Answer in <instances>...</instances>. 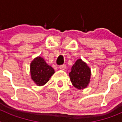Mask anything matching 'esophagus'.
Returning <instances> with one entry per match:
<instances>
[{
    "label": "esophagus",
    "instance_id": "34e87169",
    "mask_svg": "<svg viewBox=\"0 0 122 122\" xmlns=\"http://www.w3.org/2000/svg\"><path fill=\"white\" fill-rule=\"evenodd\" d=\"M59 68H60L61 70H65V69L66 68V65H60L59 66Z\"/></svg>",
    "mask_w": 122,
    "mask_h": 122
}]
</instances>
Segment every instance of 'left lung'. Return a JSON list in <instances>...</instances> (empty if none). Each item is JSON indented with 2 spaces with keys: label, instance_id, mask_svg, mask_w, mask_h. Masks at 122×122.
Returning a JSON list of instances; mask_svg holds the SVG:
<instances>
[{
  "label": "left lung",
  "instance_id": "obj_1",
  "mask_svg": "<svg viewBox=\"0 0 122 122\" xmlns=\"http://www.w3.org/2000/svg\"><path fill=\"white\" fill-rule=\"evenodd\" d=\"M72 84L77 89L86 88L90 82V69L81 59L77 60L69 74Z\"/></svg>",
  "mask_w": 122,
  "mask_h": 122
}]
</instances>
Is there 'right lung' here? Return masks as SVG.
I'll use <instances>...</instances> for the list:
<instances>
[{
  "label": "right lung",
  "instance_id": "obj_1",
  "mask_svg": "<svg viewBox=\"0 0 122 122\" xmlns=\"http://www.w3.org/2000/svg\"><path fill=\"white\" fill-rule=\"evenodd\" d=\"M54 73V70L43 58H35L30 64L31 77L37 86H43Z\"/></svg>",
  "mask_w": 122,
  "mask_h": 122
}]
</instances>
